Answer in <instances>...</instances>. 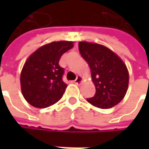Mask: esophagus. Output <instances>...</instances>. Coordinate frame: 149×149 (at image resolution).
I'll return each mask as SVG.
<instances>
[{"instance_id": "1", "label": "esophagus", "mask_w": 149, "mask_h": 149, "mask_svg": "<svg viewBox=\"0 0 149 149\" xmlns=\"http://www.w3.org/2000/svg\"><path fill=\"white\" fill-rule=\"evenodd\" d=\"M82 80H83V77H81V76H77V78L75 79V81H74V83L76 84H81V82H82Z\"/></svg>"}]
</instances>
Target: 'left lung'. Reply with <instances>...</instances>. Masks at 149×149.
Masks as SVG:
<instances>
[{
  "instance_id": "left-lung-1",
  "label": "left lung",
  "mask_w": 149,
  "mask_h": 149,
  "mask_svg": "<svg viewBox=\"0 0 149 149\" xmlns=\"http://www.w3.org/2000/svg\"><path fill=\"white\" fill-rule=\"evenodd\" d=\"M78 49L91 68L96 87L95 96L87 101L100 109H109L119 104L129 86V72L123 61L99 44L83 41L78 43Z\"/></svg>"
}]
</instances>
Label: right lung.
<instances>
[{
	"mask_svg": "<svg viewBox=\"0 0 149 149\" xmlns=\"http://www.w3.org/2000/svg\"><path fill=\"white\" fill-rule=\"evenodd\" d=\"M73 47L72 41H57L43 45L26 61L20 74L24 98L32 106L44 109L63 97L67 84L63 81L61 56Z\"/></svg>",
	"mask_w": 149,
	"mask_h": 149,
	"instance_id": "obj_1",
	"label": "right lung"
}]
</instances>
